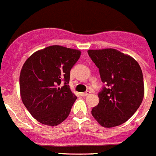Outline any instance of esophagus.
Listing matches in <instances>:
<instances>
[{
    "label": "esophagus",
    "instance_id": "1",
    "mask_svg": "<svg viewBox=\"0 0 156 156\" xmlns=\"http://www.w3.org/2000/svg\"><path fill=\"white\" fill-rule=\"evenodd\" d=\"M90 94V91H87V92H84V93H80V95L82 96V97H86V96L89 95Z\"/></svg>",
    "mask_w": 156,
    "mask_h": 156
}]
</instances>
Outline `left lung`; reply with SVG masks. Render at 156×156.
Masks as SVG:
<instances>
[{
    "instance_id": "left-lung-1",
    "label": "left lung",
    "mask_w": 156,
    "mask_h": 156,
    "mask_svg": "<svg viewBox=\"0 0 156 156\" xmlns=\"http://www.w3.org/2000/svg\"><path fill=\"white\" fill-rule=\"evenodd\" d=\"M90 57L99 68L104 87L99 104L91 111L104 128L126 122L141 105L145 94L142 71L135 58L114 48L90 49Z\"/></svg>"
}]
</instances>
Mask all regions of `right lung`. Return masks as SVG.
Returning <instances> with one entry per match:
<instances>
[{"instance_id":"right-lung-1","label":"right lung","mask_w":156,"mask_h":156,"mask_svg":"<svg viewBox=\"0 0 156 156\" xmlns=\"http://www.w3.org/2000/svg\"><path fill=\"white\" fill-rule=\"evenodd\" d=\"M80 55V50L51 45L34 52L25 62L20 73V94L38 122L56 126L69 116L76 100L68 85L70 70Z\"/></svg>"}]
</instances>
